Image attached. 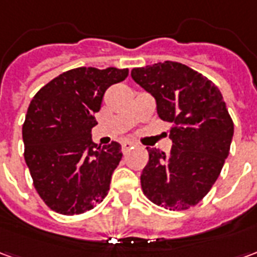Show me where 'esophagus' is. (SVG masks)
Wrapping results in <instances>:
<instances>
[{"label":"esophagus","mask_w":257,"mask_h":257,"mask_svg":"<svg viewBox=\"0 0 257 257\" xmlns=\"http://www.w3.org/2000/svg\"><path fill=\"white\" fill-rule=\"evenodd\" d=\"M135 145L132 143V142H123L122 145H121V150H122V153L125 154V153H128L131 149H134Z\"/></svg>","instance_id":"1"}]
</instances>
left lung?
Masks as SVG:
<instances>
[{
	"mask_svg": "<svg viewBox=\"0 0 257 257\" xmlns=\"http://www.w3.org/2000/svg\"><path fill=\"white\" fill-rule=\"evenodd\" d=\"M131 75L156 97L160 118L172 123L171 154L147 147L142 190L165 209H189L209 193L230 153L234 123L223 96L210 79L178 62L134 68Z\"/></svg>",
	"mask_w": 257,
	"mask_h": 257,
	"instance_id": "obj_1",
	"label": "left lung"
}]
</instances>
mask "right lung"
<instances>
[{"mask_svg":"<svg viewBox=\"0 0 257 257\" xmlns=\"http://www.w3.org/2000/svg\"><path fill=\"white\" fill-rule=\"evenodd\" d=\"M128 77V68L78 67L53 78L30 101L23 123L25 160L45 204L60 215H81L110 190L121 146L92 142L106 90Z\"/></svg>","mask_w":257,"mask_h":257,"instance_id":"add662e5","label":"right lung"}]
</instances>
